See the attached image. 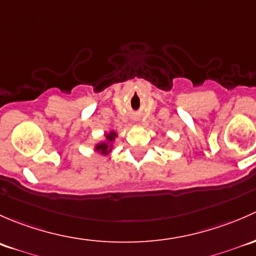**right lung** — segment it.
Instances as JSON below:
<instances>
[{
  "label": "right lung",
  "mask_w": 256,
  "mask_h": 256,
  "mask_svg": "<svg viewBox=\"0 0 256 256\" xmlns=\"http://www.w3.org/2000/svg\"><path fill=\"white\" fill-rule=\"evenodd\" d=\"M116 136H117V134L114 133V132H110V134H107L106 136V138H107V142H113V139L116 138ZM110 149H112V146H110L108 143H101V144H97V146H96V150H98V152H101V154H104V155H107L108 154V152H110Z\"/></svg>",
  "instance_id": "1"
}]
</instances>
